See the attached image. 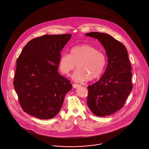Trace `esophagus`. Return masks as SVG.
Returning <instances> with one entry per match:
<instances>
[{
	"label": "esophagus",
	"instance_id": "34e87169",
	"mask_svg": "<svg viewBox=\"0 0 149 149\" xmlns=\"http://www.w3.org/2000/svg\"><path fill=\"white\" fill-rule=\"evenodd\" d=\"M72 87H73V88H77V87H80V85H77V84H74L72 85Z\"/></svg>",
	"mask_w": 149,
	"mask_h": 149
}]
</instances>
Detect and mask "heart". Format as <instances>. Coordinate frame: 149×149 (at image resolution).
Returning a JSON list of instances; mask_svg holds the SVG:
<instances>
[{"instance_id": "obj_1", "label": "heart", "mask_w": 149, "mask_h": 149, "mask_svg": "<svg viewBox=\"0 0 149 149\" xmlns=\"http://www.w3.org/2000/svg\"><path fill=\"white\" fill-rule=\"evenodd\" d=\"M106 64L105 54L91 45L84 44L74 46L69 54H63L59 60L61 72L68 75L77 65V70L72 75L76 81L93 80L99 78Z\"/></svg>"}]
</instances>
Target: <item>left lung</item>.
Instances as JSON below:
<instances>
[{
    "label": "left lung",
    "instance_id": "8db88e82",
    "mask_svg": "<svg viewBox=\"0 0 149 149\" xmlns=\"http://www.w3.org/2000/svg\"><path fill=\"white\" fill-rule=\"evenodd\" d=\"M104 47L108 65L98 81L88 86L87 105L97 116L113 114L121 109L132 91L131 65L126 48L113 36L103 33L85 34Z\"/></svg>",
    "mask_w": 149,
    "mask_h": 149
}]
</instances>
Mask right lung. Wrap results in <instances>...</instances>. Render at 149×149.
I'll use <instances>...</instances> for the list:
<instances>
[{"instance_id":"right-lung-1","label":"right lung","mask_w":149,"mask_h":149,"mask_svg":"<svg viewBox=\"0 0 149 149\" xmlns=\"http://www.w3.org/2000/svg\"><path fill=\"white\" fill-rule=\"evenodd\" d=\"M72 34L44 35L29 41L16 62L15 90L24 112L41 120L55 117L72 85L58 72L61 51Z\"/></svg>"}]
</instances>
